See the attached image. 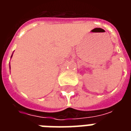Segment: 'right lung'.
Listing matches in <instances>:
<instances>
[{"mask_svg": "<svg viewBox=\"0 0 131 131\" xmlns=\"http://www.w3.org/2000/svg\"><path fill=\"white\" fill-rule=\"evenodd\" d=\"M13 57V54H12V56H11V57Z\"/></svg>", "mask_w": 131, "mask_h": 131, "instance_id": "obj_1", "label": "right lung"}]
</instances>
